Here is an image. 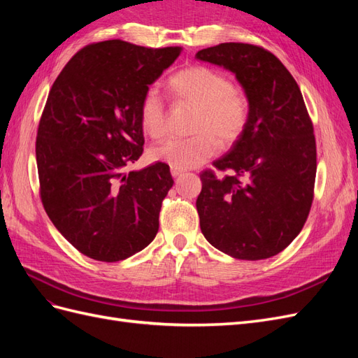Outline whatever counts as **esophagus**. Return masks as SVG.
<instances>
[{
	"mask_svg": "<svg viewBox=\"0 0 358 358\" xmlns=\"http://www.w3.org/2000/svg\"><path fill=\"white\" fill-rule=\"evenodd\" d=\"M170 171H171V176L173 178H178V176L182 175V170H178V169H171Z\"/></svg>",
	"mask_w": 358,
	"mask_h": 358,
	"instance_id": "1",
	"label": "esophagus"
}]
</instances>
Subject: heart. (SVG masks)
Returning a JSON list of instances; mask_svg holds the SVG:
<instances>
[{
    "label": "heart",
    "mask_w": 358,
    "mask_h": 358,
    "mask_svg": "<svg viewBox=\"0 0 358 358\" xmlns=\"http://www.w3.org/2000/svg\"><path fill=\"white\" fill-rule=\"evenodd\" d=\"M169 88L178 103L197 110L191 128L196 136L152 148L154 161L178 170L194 169L216 154L215 139L227 148L242 136L249 116L248 100L221 71L204 66L183 69L171 76ZM166 122L164 101L155 90H149L140 104V127L150 138H159L166 133Z\"/></svg>",
    "instance_id": "obj_1"
}]
</instances>
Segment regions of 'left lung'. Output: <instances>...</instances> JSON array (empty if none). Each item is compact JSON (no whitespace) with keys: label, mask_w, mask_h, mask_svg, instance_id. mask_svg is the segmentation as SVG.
Segmentation results:
<instances>
[{"label":"left lung","mask_w":358,"mask_h":358,"mask_svg":"<svg viewBox=\"0 0 358 358\" xmlns=\"http://www.w3.org/2000/svg\"><path fill=\"white\" fill-rule=\"evenodd\" d=\"M196 58L231 71L249 106L242 136L213 161L230 175H200L201 233L233 258H270L296 239L313 200L317 146L300 88L284 64L259 46L221 43Z\"/></svg>","instance_id":"8db88e82"}]
</instances>
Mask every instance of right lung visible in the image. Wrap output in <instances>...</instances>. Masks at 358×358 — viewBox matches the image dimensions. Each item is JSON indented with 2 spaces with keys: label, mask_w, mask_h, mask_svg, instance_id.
Wrapping results in <instances>:
<instances>
[{
  "label": "right lung",
  "mask_w": 358,
  "mask_h": 358,
  "mask_svg": "<svg viewBox=\"0 0 358 358\" xmlns=\"http://www.w3.org/2000/svg\"><path fill=\"white\" fill-rule=\"evenodd\" d=\"M180 50L94 43L52 85L36 142L41 203L57 230L96 262H121L158 233L170 167H127L143 154V96Z\"/></svg>",
  "instance_id": "add662e5"
}]
</instances>
